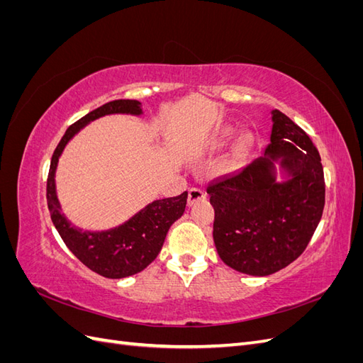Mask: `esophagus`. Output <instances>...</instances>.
Here are the masks:
<instances>
[{"instance_id": "1", "label": "esophagus", "mask_w": 363, "mask_h": 363, "mask_svg": "<svg viewBox=\"0 0 363 363\" xmlns=\"http://www.w3.org/2000/svg\"><path fill=\"white\" fill-rule=\"evenodd\" d=\"M206 196H207V194L203 189H200V188H191L189 192H188V204L192 206L196 201L206 200Z\"/></svg>"}]
</instances>
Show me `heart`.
I'll return each instance as SVG.
<instances>
[{
	"label": "heart",
	"instance_id": "heart-1",
	"mask_svg": "<svg viewBox=\"0 0 363 363\" xmlns=\"http://www.w3.org/2000/svg\"><path fill=\"white\" fill-rule=\"evenodd\" d=\"M230 135H232V133H230V130H225V131H223V133L221 135H219L216 139H215V142H213V145L215 147H219V145H223L224 144V142L230 138Z\"/></svg>",
	"mask_w": 363,
	"mask_h": 363
}]
</instances>
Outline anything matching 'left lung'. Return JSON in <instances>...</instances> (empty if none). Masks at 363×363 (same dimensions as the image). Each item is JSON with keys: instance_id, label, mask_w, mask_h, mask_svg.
<instances>
[{"instance_id": "obj_1", "label": "left lung", "mask_w": 363, "mask_h": 363, "mask_svg": "<svg viewBox=\"0 0 363 363\" xmlns=\"http://www.w3.org/2000/svg\"><path fill=\"white\" fill-rule=\"evenodd\" d=\"M272 123L265 155L206 189L219 257L250 276H269L300 257L325 203L321 156L312 139L280 111H272ZM277 160L291 175L288 182H275Z\"/></svg>"}]
</instances>
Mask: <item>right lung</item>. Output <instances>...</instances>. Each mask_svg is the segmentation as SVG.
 I'll list each match as a JSON object with an SVG mask.
<instances>
[{"label":"right lung","mask_w":363,"mask_h":363,"mask_svg":"<svg viewBox=\"0 0 363 363\" xmlns=\"http://www.w3.org/2000/svg\"><path fill=\"white\" fill-rule=\"evenodd\" d=\"M111 113L140 115V103L136 100L108 101L68 127L51 157L47 180V201L52 224L56 225L63 242L72 251V255L103 277L123 279L145 269L157 257L169 227L184 212L188 192L152 201L127 223L108 232H82L65 218L60 212L56 182H54L59 157L65 145L77 131L91 121Z\"/></svg>","instance_id":"add662e5"}]
</instances>
